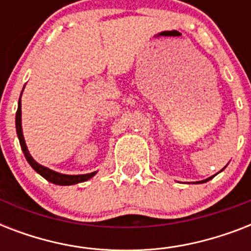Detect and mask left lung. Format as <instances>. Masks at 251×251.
<instances>
[{
	"instance_id": "obj_1",
	"label": "left lung",
	"mask_w": 251,
	"mask_h": 251,
	"mask_svg": "<svg viewBox=\"0 0 251 251\" xmlns=\"http://www.w3.org/2000/svg\"><path fill=\"white\" fill-rule=\"evenodd\" d=\"M224 168H226V167H224ZM224 168H223V169H224ZM223 169H222V171H223ZM212 177H214V176H212ZM212 177H208V178H207V179H203V181H198V182H195V183H203V182H207V181H210V179L212 178Z\"/></svg>"
}]
</instances>
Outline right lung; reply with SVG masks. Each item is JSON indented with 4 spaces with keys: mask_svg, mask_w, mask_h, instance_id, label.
<instances>
[{
    "mask_svg": "<svg viewBox=\"0 0 251 251\" xmlns=\"http://www.w3.org/2000/svg\"><path fill=\"white\" fill-rule=\"evenodd\" d=\"M22 96V95H21ZM22 108H21V99H19V102H18V110L17 116H15V126H17V134L18 138H19V143H21V147L23 150V153H25V159L28 161V164L35 169V171L39 173L40 176H43L47 181L54 183V185H62V186H66V185H75V183L83 182L90 179L91 177H94L96 175V172H92V173H87V175H76V176H70V175H62V173H58V172H54L52 169H49L47 167H43L39 163L33 160L32 156L29 155L28 150H27V146H25V138H23V131H22Z\"/></svg>",
    "mask_w": 251,
    "mask_h": 251,
    "instance_id": "obj_1",
    "label": "right lung"
}]
</instances>
